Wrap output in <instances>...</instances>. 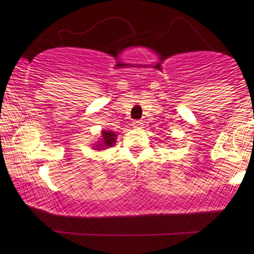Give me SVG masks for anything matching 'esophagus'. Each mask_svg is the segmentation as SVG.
Wrapping results in <instances>:
<instances>
[{"mask_svg":"<svg viewBox=\"0 0 254 254\" xmlns=\"http://www.w3.org/2000/svg\"><path fill=\"white\" fill-rule=\"evenodd\" d=\"M142 127H143V123H142L141 121H135L132 123V127L136 130H141Z\"/></svg>","mask_w":254,"mask_h":254,"instance_id":"34e87169","label":"esophagus"}]
</instances>
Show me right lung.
<instances>
[{
	"label": "right lung",
	"mask_w": 254,
	"mask_h": 254,
	"mask_svg": "<svg viewBox=\"0 0 254 254\" xmlns=\"http://www.w3.org/2000/svg\"><path fill=\"white\" fill-rule=\"evenodd\" d=\"M117 133L111 130H101V135L95 143H93V149L94 150H105L107 148L113 147L117 141Z\"/></svg>",
	"instance_id": "right-lung-1"
}]
</instances>
